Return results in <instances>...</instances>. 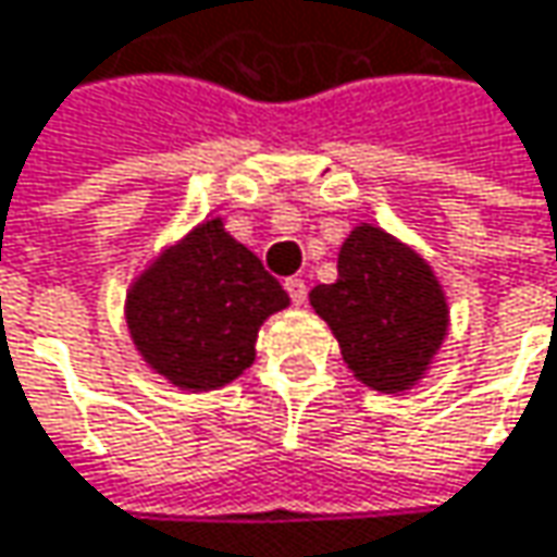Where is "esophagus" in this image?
<instances>
[{"mask_svg": "<svg viewBox=\"0 0 557 557\" xmlns=\"http://www.w3.org/2000/svg\"><path fill=\"white\" fill-rule=\"evenodd\" d=\"M285 292H288L292 304H304V300H307V285H304V278H285Z\"/></svg>", "mask_w": 557, "mask_h": 557, "instance_id": "esophagus-1", "label": "esophagus"}]
</instances>
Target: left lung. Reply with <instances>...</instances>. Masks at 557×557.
I'll return each instance as SVG.
<instances>
[{"label":"left lung","mask_w":557,"mask_h":557,"mask_svg":"<svg viewBox=\"0 0 557 557\" xmlns=\"http://www.w3.org/2000/svg\"><path fill=\"white\" fill-rule=\"evenodd\" d=\"M310 307L330 323L348 371L380 393H406L428 374L450 330L434 269L377 224H358L338 250V278Z\"/></svg>","instance_id":"8db88e82"}]
</instances>
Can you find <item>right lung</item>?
I'll use <instances>...</instances> for the list:
<instances>
[{"mask_svg": "<svg viewBox=\"0 0 557 557\" xmlns=\"http://www.w3.org/2000/svg\"><path fill=\"white\" fill-rule=\"evenodd\" d=\"M288 304L257 253L234 240L224 221L206 219L136 275L126 326L154 374L206 393L253 364L259 326Z\"/></svg>", "mask_w": 557, "mask_h": 557, "instance_id": "1", "label": "right lung"}]
</instances>
